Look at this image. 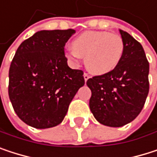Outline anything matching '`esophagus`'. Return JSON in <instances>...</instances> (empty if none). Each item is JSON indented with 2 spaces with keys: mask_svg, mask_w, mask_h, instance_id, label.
<instances>
[{
  "mask_svg": "<svg viewBox=\"0 0 157 157\" xmlns=\"http://www.w3.org/2000/svg\"><path fill=\"white\" fill-rule=\"evenodd\" d=\"M90 78V76L88 73H84V79H85V81H86V82H87V80H88Z\"/></svg>",
  "mask_w": 157,
  "mask_h": 157,
  "instance_id": "obj_1",
  "label": "esophagus"
}]
</instances>
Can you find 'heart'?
<instances>
[{"label": "heart", "instance_id": "obj_1", "mask_svg": "<svg viewBox=\"0 0 157 157\" xmlns=\"http://www.w3.org/2000/svg\"><path fill=\"white\" fill-rule=\"evenodd\" d=\"M72 48L66 52L67 58L78 65L85 56L86 67L94 74L103 75L114 70L120 64L124 44L116 34L105 31H87L78 35L71 43Z\"/></svg>", "mask_w": 157, "mask_h": 157}]
</instances>
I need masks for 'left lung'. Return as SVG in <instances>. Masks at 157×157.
Returning a JSON list of instances; mask_svg holds the SVG:
<instances>
[{
	"label": "left lung",
	"instance_id": "8db88e82",
	"mask_svg": "<svg viewBox=\"0 0 157 157\" xmlns=\"http://www.w3.org/2000/svg\"><path fill=\"white\" fill-rule=\"evenodd\" d=\"M124 44L121 60L110 73L87 81L91 90L90 109L95 119L110 127L123 126L139 115L149 92V63L142 44L120 30Z\"/></svg>",
	"mask_w": 157,
	"mask_h": 157
}]
</instances>
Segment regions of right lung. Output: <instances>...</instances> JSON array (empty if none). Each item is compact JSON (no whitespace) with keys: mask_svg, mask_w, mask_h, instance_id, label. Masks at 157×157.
<instances>
[{"mask_svg":"<svg viewBox=\"0 0 157 157\" xmlns=\"http://www.w3.org/2000/svg\"><path fill=\"white\" fill-rule=\"evenodd\" d=\"M76 33L42 30L18 47L9 70V98L17 116L36 129L62 122L85 84L83 71L67 66L64 47Z\"/></svg>","mask_w":157,"mask_h":157,"instance_id":"add662e5","label":"right lung"}]
</instances>
